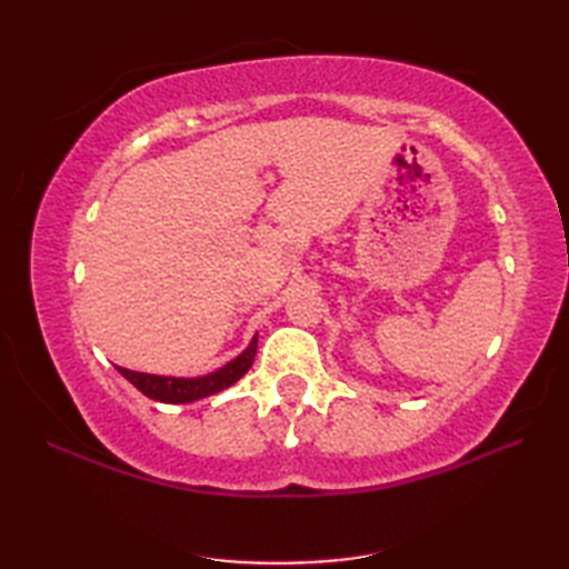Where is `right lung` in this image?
Returning <instances> with one entry per match:
<instances>
[{
    "label": "right lung",
    "instance_id": "obj_1",
    "mask_svg": "<svg viewBox=\"0 0 569 569\" xmlns=\"http://www.w3.org/2000/svg\"><path fill=\"white\" fill-rule=\"evenodd\" d=\"M257 342H259V337H253L249 347L237 359H232L227 367L217 369L214 373H208V377H200V379L153 377V373H139V371H129L122 367H117V369L129 383H134L143 396L153 398V401L190 403V401H198V398L222 391V389H227V386H232L237 379L244 377L251 367L253 357H257Z\"/></svg>",
    "mask_w": 569,
    "mask_h": 569
}]
</instances>
